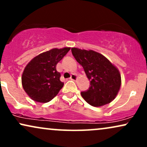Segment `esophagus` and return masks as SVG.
Listing matches in <instances>:
<instances>
[{
    "label": "esophagus",
    "instance_id": "obj_1",
    "mask_svg": "<svg viewBox=\"0 0 147 147\" xmlns=\"http://www.w3.org/2000/svg\"><path fill=\"white\" fill-rule=\"evenodd\" d=\"M77 79V75H75V74H72L70 77V79H71V80H76Z\"/></svg>",
    "mask_w": 147,
    "mask_h": 147
}]
</instances>
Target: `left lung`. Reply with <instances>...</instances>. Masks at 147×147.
Returning <instances> with one entry per match:
<instances>
[{"label": "left lung", "instance_id": "left-lung-1", "mask_svg": "<svg viewBox=\"0 0 147 147\" xmlns=\"http://www.w3.org/2000/svg\"><path fill=\"white\" fill-rule=\"evenodd\" d=\"M71 51L90 80L89 88L81 92L86 102L96 107L112 102L121 86L119 70L98 52L76 48Z\"/></svg>", "mask_w": 147, "mask_h": 147}]
</instances>
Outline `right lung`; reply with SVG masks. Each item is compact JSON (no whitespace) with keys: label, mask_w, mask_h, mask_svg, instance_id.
<instances>
[{"label":"right lung","mask_w":147,"mask_h":147,"mask_svg":"<svg viewBox=\"0 0 147 147\" xmlns=\"http://www.w3.org/2000/svg\"><path fill=\"white\" fill-rule=\"evenodd\" d=\"M70 49H52L34 57L27 65L22 75V85L32 99L46 103L59 93L64 84L60 81L57 64Z\"/></svg>","instance_id":"1"}]
</instances>
